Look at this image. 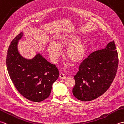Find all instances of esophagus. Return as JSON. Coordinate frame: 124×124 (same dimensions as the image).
<instances>
[{
    "label": "esophagus",
    "mask_w": 124,
    "mask_h": 124,
    "mask_svg": "<svg viewBox=\"0 0 124 124\" xmlns=\"http://www.w3.org/2000/svg\"><path fill=\"white\" fill-rule=\"evenodd\" d=\"M59 78L60 79H66V77L64 76L63 74V73L61 72L60 73V76H59Z\"/></svg>",
    "instance_id": "obj_1"
}]
</instances>
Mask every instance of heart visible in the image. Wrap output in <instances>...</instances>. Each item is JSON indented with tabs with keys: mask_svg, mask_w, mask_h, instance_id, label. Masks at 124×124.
<instances>
[{
	"mask_svg": "<svg viewBox=\"0 0 124 124\" xmlns=\"http://www.w3.org/2000/svg\"><path fill=\"white\" fill-rule=\"evenodd\" d=\"M80 36L76 34L62 36L56 39V43L49 42L47 52L52 61L56 62L62 54L61 49H66L65 56L71 62L77 64L82 61L87 51V45L80 40Z\"/></svg>",
	"mask_w": 124,
	"mask_h": 124,
	"instance_id": "b5f03b06",
	"label": "heart"
}]
</instances>
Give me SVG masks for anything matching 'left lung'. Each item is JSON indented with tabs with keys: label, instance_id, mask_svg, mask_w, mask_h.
<instances>
[{
	"label": "left lung",
	"instance_id": "obj_1",
	"mask_svg": "<svg viewBox=\"0 0 124 124\" xmlns=\"http://www.w3.org/2000/svg\"><path fill=\"white\" fill-rule=\"evenodd\" d=\"M118 66V53L112 41L106 48L92 53L80 64L74 77L73 95L85 102L101 96L111 85Z\"/></svg>",
	"mask_w": 124,
	"mask_h": 124
}]
</instances>
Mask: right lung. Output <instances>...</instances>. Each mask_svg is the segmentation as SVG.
I'll return each instance as SVG.
<instances>
[{
    "mask_svg": "<svg viewBox=\"0 0 124 124\" xmlns=\"http://www.w3.org/2000/svg\"><path fill=\"white\" fill-rule=\"evenodd\" d=\"M23 34L21 32L12 41L7 51L6 65L10 79L18 92L30 101L38 102L51 94L52 85L59 76L55 65L37 54L27 59L18 53L17 44Z\"/></svg>",
    "mask_w": 124,
    "mask_h": 124,
    "instance_id": "add662e5",
    "label": "right lung"
}]
</instances>
